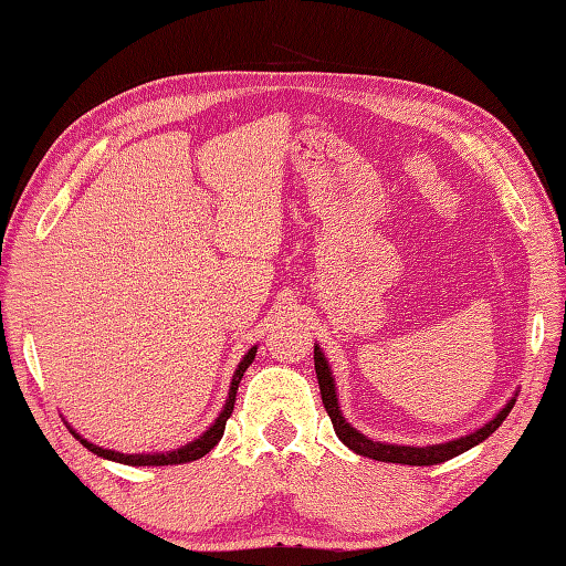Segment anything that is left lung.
Returning a JSON list of instances; mask_svg holds the SVG:
<instances>
[{"label": "left lung", "mask_w": 566, "mask_h": 566, "mask_svg": "<svg viewBox=\"0 0 566 566\" xmlns=\"http://www.w3.org/2000/svg\"><path fill=\"white\" fill-rule=\"evenodd\" d=\"M314 368H316V378H318V387H321V400H324L326 412L334 422L336 437L346 444L350 451L360 453V457H368L375 461H385V463H402V467H434V463L449 461L459 453L473 449L475 444L489 439L493 431L505 422V417L511 415V409L515 405V397L505 402V407L497 412L491 422H485L481 429L469 431L467 437L451 439L444 441V444H429V447H405V444H385V441H373L370 437L360 434V431L353 427L350 422H346V417L340 415L338 407V395H336V378L331 373V365L324 356V350L318 348V343H314Z\"/></svg>", "instance_id": "obj_1"}]
</instances>
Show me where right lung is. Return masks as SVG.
I'll use <instances>...</instances> for the list:
<instances>
[{
    "mask_svg": "<svg viewBox=\"0 0 566 566\" xmlns=\"http://www.w3.org/2000/svg\"><path fill=\"white\" fill-rule=\"evenodd\" d=\"M254 356H258V346H252L245 356H242V360L238 363L235 373H232V380H230V390H228V400L223 405V409H220V415L216 417V422L210 424L201 437L188 441V444L179 447V449H171V451H157V453H122V451H113V449H103L93 444V441L83 439L77 431L65 422V427L71 429V434L81 441V444L87 449L97 453L99 459H107V461H117V463H127V467H176V463H188V461H196L206 457V453L213 449L220 439H223V431H226V422L228 417L232 415V407H235V395H238V385L242 380V375H245V370L252 365Z\"/></svg>",
    "mask_w": 566,
    "mask_h": 566,
    "instance_id": "obj_1",
    "label": "right lung"
}]
</instances>
